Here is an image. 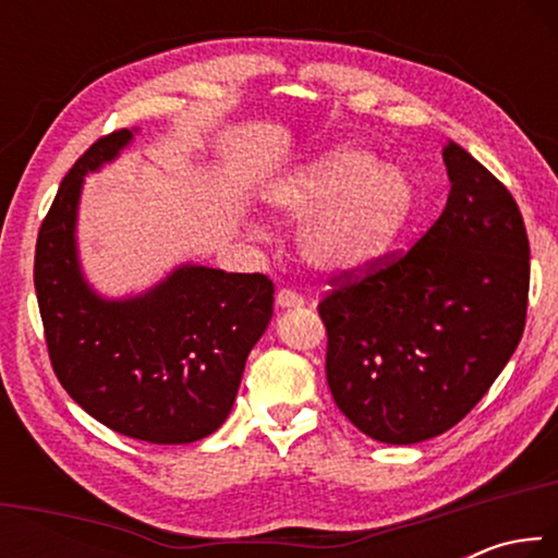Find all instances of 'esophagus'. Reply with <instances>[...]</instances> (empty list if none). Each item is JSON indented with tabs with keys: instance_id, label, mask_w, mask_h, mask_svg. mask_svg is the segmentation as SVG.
Segmentation results:
<instances>
[{
	"instance_id": "1",
	"label": "esophagus",
	"mask_w": 558,
	"mask_h": 558,
	"mask_svg": "<svg viewBox=\"0 0 558 558\" xmlns=\"http://www.w3.org/2000/svg\"><path fill=\"white\" fill-rule=\"evenodd\" d=\"M276 305L280 310H295V307L305 305V300H302V295H298L295 290L282 288V290H278V295H276Z\"/></svg>"
}]
</instances>
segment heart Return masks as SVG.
<instances>
[{"label":"heart","instance_id":"1","mask_svg":"<svg viewBox=\"0 0 558 558\" xmlns=\"http://www.w3.org/2000/svg\"><path fill=\"white\" fill-rule=\"evenodd\" d=\"M272 211L302 221L298 251L323 276L369 268L391 248L415 209V189L399 167L356 145H339L268 186Z\"/></svg>","mask_w":558,"mask_h":558}]
</instances>
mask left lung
<instances>
[{"mask_svg":"<svg viewBox=\"0 0 558 558\" xmlns=\"http://www.w3.org/2000/svg\"><path fill=\"white\" fill-rule=\"evenodd\" d=\"M450 194L438 221L396 258L349 272L319 302L332 399L366 436L411 446L456 426L522 339L529 239L499 179L442 147Z\"/></svg>","mask_w":558,"mask_h":558,"instance_id":"left-lung-1","label":"left lung"}]
</instances>
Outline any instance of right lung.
Returning a JSON list of instances; mask_svg holds the SVG:
<instances>
[{"instance_id": "add662e5", "label": "right lung", "mask_w": 558, "mask_h": 558, "mask_svg": "<svg viewBox=\"0 0 558 558\" xmlns=\"http://www.w3.org/2000/svg\"><path fill=\"white\" fill-rule=\"evenodd\" d=\"M130 140V130L100 137L63 177L36 241L34 286L51 366L71 399L122 436L182 446L229 418L245 359L272 317V282L189 263L143 295L100 298L75 245L83 177Z\"/></svg>"}]
</instances>
